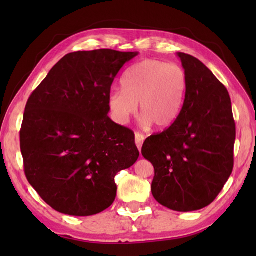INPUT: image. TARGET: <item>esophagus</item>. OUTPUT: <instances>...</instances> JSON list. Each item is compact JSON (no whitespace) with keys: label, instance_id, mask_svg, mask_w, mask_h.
<instances>
[{"label":"esophagus","instance_id":"34e87169","mask_svg":"<svg viewBox=\"0 0 256 256\" xmlns=\"http://www.w3.org/2000/svg\"><path fill=\"white\" fill-rule=\"evenodd\" d=\"M144 138L145 136L141 134H136V144L138 146V150L141 152V148H142V145H143V142H144Z\"/></svg>","mask_w":256,"mask_h":256}]
</instances>
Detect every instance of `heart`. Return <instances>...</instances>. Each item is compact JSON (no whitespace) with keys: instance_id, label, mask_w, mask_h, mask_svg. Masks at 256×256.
<instances>
[{"instance_id":"obj_1","label":"heart","mask_w":256,"mask_h":256,"mask_svg":"<svg viewBox=\"0 0 256 256\" xmlns=\"http://www.w3.org/2000/svg\"><path fill=\"white\" fill-rule=\"evenodd\" d=\"M122 88L113 90L108 97L116 122L126 124L138 104L143 126L154 124L158 129H166L173 125L182 110L188 80L180 66L145 60L128 69L122 79Z\"/></svg>"}]
</instances>
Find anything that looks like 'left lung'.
Instances as JSON below:
<instances>
[{
  "instance_id": "8db88e82",
  "label": "left lung",
  "mask_w": 256,
  "mask_h": 256,
  "mask_svg": "<svg viewBox=\"0 0 256 256\" xmlns=\"http://www.w3.org/2000/svg\"><path fill=\"white\" fill-rule=\"evenodd\" d=\"M176 54L188 80L182 110L171 127L146 138L142 154L154 168V200L188 212L212 203L228 182L236 128L226 86L198 58Z\"/></svg>"
}]
</instances>
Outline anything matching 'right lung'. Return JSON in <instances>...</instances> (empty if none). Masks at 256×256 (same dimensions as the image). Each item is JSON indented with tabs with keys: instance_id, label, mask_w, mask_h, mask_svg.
<instances>
[{
	"instance_id": "add662e5",
	"label": "right lung",
	"mask_w": 256,
	"mask_h": 256,
	"mask_svg": "<svg viewBox=\"0 0 256 256\" xmlns=\"http://www.w3.org/2000/svg\"><path fill=\"white\" fill-rule=\"evenodd\" d=\"M138 54L69 53L28 100L20 130L24 172L60 214L86 216L110 207L118 190L115 175L140 156L132 131L108 116L114 78Z\"/></svg>"
}]
</instances>
